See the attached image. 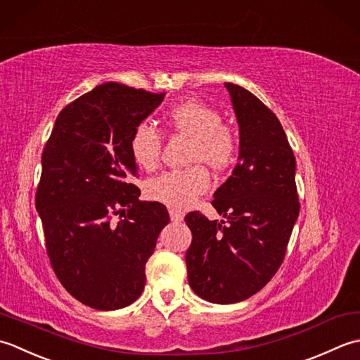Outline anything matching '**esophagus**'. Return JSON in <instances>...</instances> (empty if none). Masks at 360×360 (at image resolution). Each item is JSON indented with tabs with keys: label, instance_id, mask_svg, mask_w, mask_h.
<instances>
[{
	"label": "esophagus",
	"instance_id": "obj_1",
	"mask_svg": "<svg viewBox=\"0 0 360 360\" xmlns=\"http://www.w3.org/2000/svg\"><path fill=\"white\" fill-rule=\"evenodd\" d=\"M169 216L172 222H181L183 217H185V212L177 208H169Z\"/></svg>",
	"mask_w": 360,
	"mask_h": 360
}]
</instances>
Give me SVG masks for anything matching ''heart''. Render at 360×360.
I'll return each instance as SVG.
<instances>
[{"instance_id": "heart-1", "label": "heart", "mask_w": 360, "mask_h": 360, "mask_svg": "<svg viewBox=\"0 0 360 360\" xmlns=\"http://www.w3.org/2000/svg\"><path fill=\"white\" fill-rule=\"evenodd\" d=\"M165 121L174 134L191 138L189 160L203 161L216 171L230 167L239 152V139L222 116L200 101H185L167 110ZM163 139L148 122H139L129 138L130 155L146 171H153L160 163ZM210 188V174L202 165L186 169L167 171L148 181L146 193L150 199L183 210Z\"/></svg>"}]
</instances>
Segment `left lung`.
Returning <instances> with one entry per match:
<instances>
[{
	"instance_id": "obj_1",
	"label": "left lung",
	"mask_w": 360,
	"mask_h": 360,
	"mask_svg": "<svg viewBox=\"0 0 360 360\" xmlns=\"http://www.w3.org/2000/svg\"><path fill=\"white\" fill-rule=\"evenodd\" d=\"M239 124V163L211 202L225 221L186 214L188 281L200 298H250L278 272L300 212L295 155L280 120L245 88L225 84Z\"/></svg>"
}]
</instances>
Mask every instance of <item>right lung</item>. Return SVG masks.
Returning a JSON list of instances; mask_svg holds the SVG:
<instances>
[{
  "mask_svg": "<svg viewBox=\"0 0 360 360\" xmlns=\"http://www.w3.org/2000/svg\"><path fill=\"white\" fill-rule=\"evenodd\" d=\"M165 94L94 86L58 113L43 149L35 208L48 258L63 288L93 309H121L141 295L146 262L169 224L165 205L138 199L129 149L131 130Z\"/></svg>",
  "mask_w": 360,
  "mask_h": 360,
  "instance_id": "1",
  "label": "right lung"
}]
</instances>
